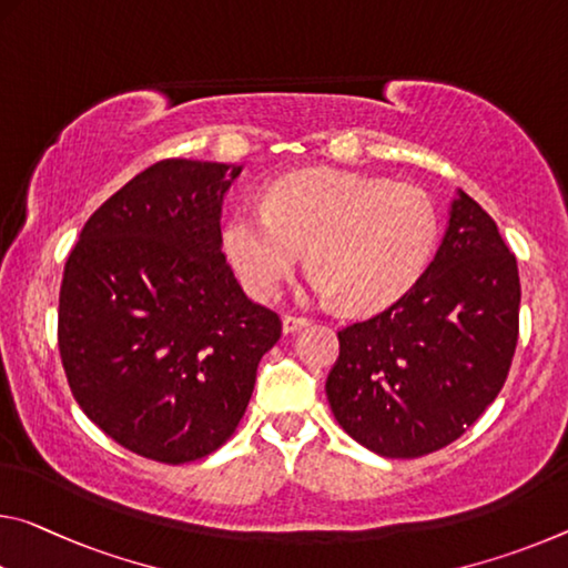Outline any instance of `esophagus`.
Masks as SVG:
<instances>
[{
	"label": "esophagus",
	"instance_id": "esophagus-1",
	"mask_svg": "<svg viewBox=\"0 0 568 568\" xmlns=\"http://www.w3.org/2000/svg\"><path fill=\"white\" fill-rule=\"evenodd\" d=\"M303 326H308V318H305V316H293V313L283 316V331L285 333H293V331H298Z\"/></svg>",
	"mask_w": 568,
	"mask_h": 568
}]
</instances>
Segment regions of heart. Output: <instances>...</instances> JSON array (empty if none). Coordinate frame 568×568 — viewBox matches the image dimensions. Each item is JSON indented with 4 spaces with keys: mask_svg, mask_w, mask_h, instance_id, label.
<instances>
[{
    "mask_svg": "<svg viewBox=\"0 0 568 568\" xmlns=\"http://www.w3.org/2000/svg\"><path fill=\"white\" fill-rule=\"evenodd\" d=\"M443 235L435 196L412 184L313 169L267 189L265 206L224 220L222 250L250 295L275 298L308 260V291L348 313H379L427 273Z\"/></svg>",
    "mask_w": 568,
    "mask_h": 568,
    "instance_id": "1",
    "label": "heart"
}]
</instances>
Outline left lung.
<instances>
[{
    "label": "left lung",
    "mask_w": 568,
    "mask_h": 568,
    "mask_svg": "<svg viewBox=\"0 0 568 568\" xmlns=\"http://www.w3.org/2000/svg\"><path fill=\"white\" fill-rule=\"evenodd\" d=\"M518 308L516 257L490 214L457 192L422 281L338 331L326 379L333 417L382 457L412 460L455 443L506 384Z\"/></svg>",
    "instance_id": "obj_1"
}]
</instances>
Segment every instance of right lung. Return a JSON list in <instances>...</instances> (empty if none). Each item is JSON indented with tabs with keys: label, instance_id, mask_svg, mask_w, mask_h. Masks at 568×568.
<instances>
[{
	"label": "right lung",
	"instance_id": "add662e5",
	"mask_svg": "<svg viewBox=\"0 0 568 568\" xmlns=\"http://www.w3.org/2000/svg\"><path fill=\"white\" fill-rule=\"evenodd\" d=\"M242 166L164 159L90 214L60 285L70 392L131 453L182 465L222 447L281 338L222 252V200Z\"/></svg>",
	"mask_w": 568,
	"mask_h": 568
}]
</instances>
